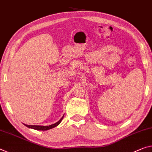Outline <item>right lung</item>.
<instances>
[{"label":"right lung","instance_id":"1","mask_svg":"<svg viewBox=\"0 0 152 152\" xmlns=\"http://www.w3.org/2000/svg\"><path fill=\"white\" fill-rule=\"evenodd\" d=\"M64 117V115L63 116V117H62L60 120L57 122V123L53 124V125H48V126H41V125H26V124H23L25 126H26L28 128H31V129H35V130H38V131H47V130H49V129H51L54 127H55V126H58L60 123H61V122L63 120V118Z\"/></svg>","mask_w":152,"mask_h":152}]
</instances>
